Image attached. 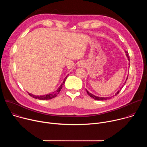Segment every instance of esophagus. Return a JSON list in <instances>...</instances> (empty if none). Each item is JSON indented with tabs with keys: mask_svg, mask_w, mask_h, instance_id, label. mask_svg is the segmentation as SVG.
<instances>
[{
	"mask_svg": "<svg viewBox=\"0 0 147 147\" xmlns=\"http://www.w3.org/2000/svg\"><path fill=\"white\" fill-rule=\"evenodd\" d=\"M78 66H80V67H86V63H85V62L84 61H81V62H80L79 63V64H78Z\"/></svg>",
	"mask_w": 147,
	"mask_h": 147,
	"instance_id": "obj_1",
	"label": "esophagus"
}]
</instances>
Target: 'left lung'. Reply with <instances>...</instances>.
Masks as SVG:
<instances>
[{"label":"left lung","mask_w":147,"mask_h":147,"mask_svg":"<svg viewBox=\"0 0 147 147\" xmlns=\"http://www.w3.org/2000/svg\"><path fill=\"white\" fill-rule=\"evenodd\" d=\"M125 54H126V56H127V58H128V60H129V61H130V56H129V53H128V52H126V51H125ZM130 65V64H129ZM127 78H128V76H127V78L125 79V82H124V83L123 84V85L122 86V87L120 88V90L115 94V95H117L119 93V92L120 91V90H121V88H123V87L125 85V83L126 82V80H127ZM86 91H87V94H88V95L90 96V97H91V98H92L93 99H95V100H107V99H110V98H111V97H99V96H95V95H93V94H92L91 93H90L87 90H86Z\"/></svg>","instance_id":"8db88e82"}]
</instances>
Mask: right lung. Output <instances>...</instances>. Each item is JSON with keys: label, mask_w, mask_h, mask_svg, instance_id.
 Instances as JSON below:
<instances>
[{"label": "right lung", "mask_w": 147, "mask_h": 147, "mask_svg": "<svg viewBox=\"0 0 147 147\" xmlns=\"http://www.w3.org/2000/svg\"><path fill=\"white\" fill-rule=\"evenodd\" d=\"M69 75V74H68ZM68 75L65 78L64 80H63V83L61 84V86L59 87V88L54 92H52V93H50V94H47V95H32L31 94H30L28 93V94L32 96V98H35V99H40V100H48V99H52L55 97H56L59 93V92L60 91V90H61V88H62V85H63L65 84V82L68 76Z\"/></svg>", "instance_id": "obj_1"}]
</instances>
